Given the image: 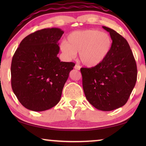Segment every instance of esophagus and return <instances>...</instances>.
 Instances as JSON below:
<instances>
[{
    "instance_id": "1",
    "label": "esophagus",
    "mask_w": 146,
    "mask_h": 146,
    "mask_svg": "<svg viewBox=\"0 0 146 146\" xmlns=\"http://www.w3.org/2000/svg\"><path fill=\"white\" fill-rule=\"evenodd\" d=\"M74 68L75 69V70H79L80 69V67L78 65H75V67H74Z\"/></svg>"
}]
</instances>
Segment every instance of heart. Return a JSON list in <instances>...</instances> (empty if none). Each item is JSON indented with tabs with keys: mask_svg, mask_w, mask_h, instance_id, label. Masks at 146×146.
Here are the masks:
<instances>
[{
	"mask_svg": "<svg viewBox=\"0 0 146 146\" xmlns=\"http://www.w3.org/2000/svg\"><path fill=\"white\" fill-rule=\"evenodd\" d=\"M113 42L107 33L95 29L75 31L69 34L67 41L60 43L62 53L71 60L79 52V58L89 68L99 66L104 61L112 49Z\"/></svg>",
	"mask_w": 146,
	"mask_h": 146,
	"instance_id": "obj_1",
	"label": "heart"
}]
</instances>
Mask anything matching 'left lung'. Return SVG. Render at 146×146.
I'll list each match as a JSON object with an SVG mask.
<instances>
[{
    "label": "left lung",
    "mask_w": 146,
    "mask_h": 146,
    "mask_svg": "<svg viewBox=\"0 0 146 146\" xmlns=\"http://www.w3.org/2000/svg\"><path fill=\"white\" fill-rule=\"evenodd\" d=\"M102 28L113 40L110 55L99 66L80 71L88 102L97 110L110 111L127 102L137 82V68L127 41L113 29Z\"/></svg>",
    "instance_id": "1"
}]
</instances>
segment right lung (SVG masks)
Here are the masks:
<instances>
[{
  "label": "right lung",
  "instance_id": "1",
  "mask_svg": "<svg viewBox=\"0 0 146 146\" xmlns=\"http://www.w3.org/2000/svg\"><path fill=\"white\" fill-rule=\"evenodd\" d=\"M64 31L46 28L26 36L15 53L11 66V87L22 105L33 111L54 107L75 64L60 62L58 40Z\"/></svg>",
  "mask_w": 146,
  "mask_h": 146
}]
</instances>
